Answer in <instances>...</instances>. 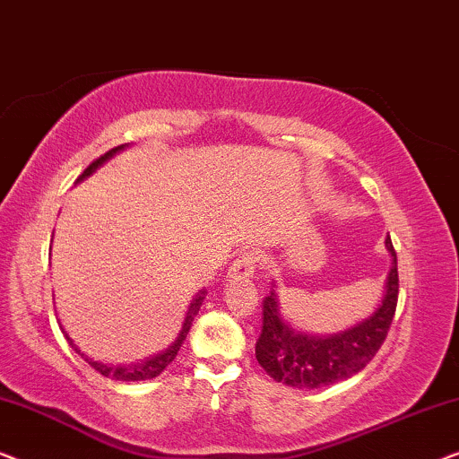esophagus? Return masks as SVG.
I'll return each instance as SVG.
<instances>
[{
    "label": "esophagus",
    "instance_id": "esophagus-1",
    "mask_svg": "<svg viewBox=\"0 0 459 459\" xmlns=\"http://www.w3.org/2000/svg\"><path fill=\"white\" fill-rule=\"evenodd\" d=\"M257 268V254L254 251H245L232 262V266L229 270V279H245V276H254Z\"/></svg>",
    "mask_w": 459,
    "mask_h": 459
}]
</instances>
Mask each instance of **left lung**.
<instances>
[{
  "mask_svg": "<svg viewBox=\"0 0 459 459\" xmlns=\"http://www.w3.org/2000/svg\"><path fill=\"white\" fill-rule=\"evenodd\" d=\"M391 254L385 297L377 312L359 325L328 337H314L295 331L279 312V295L273 289L262 306V334L255 343V358L268 377L295 389H320L341 383L364 370L385 343L397 307L399 274L397 254L391 237L385 238Z\"/></svg>",
  "mask_w": 459,
  "mask_h": 459,
  "instance_id": "left-lung-1",
  "label": "left lung"
}]
</instances>
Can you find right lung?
Masks as SVG:
<instances>
[{"label": "right lung", "instance_id": "right-lung-1", "mask_svg": "<svg viewBox=\"0 0 459 459\" xmlns=\"http://www.w3.org/2000/svg\"><path fill=\"white\" fill-rule=\"evenodd\" d=\"M125 147H126V145H118V147H114V150H109V152L103 153V156H100L98 160H93V162L85 168V172L81 174L79 180L87 178L89 174L98 170V168H100L103 162H106V160L112 158L116 152L125 150ZM204 295H205V291H199L195 297H193V301H191V306H189V312H186V318H185V322H183V328H180L177 341H174V343H172L170 347H168L166 351L158 353V356H153V358H147V359H143V361H137V364H128V366H108V364H101V361H93L91 358H87L85 353H82V351L79 350V345H74V341L68 337V333L64 331V328H62V333H64V337H66L68 343L73 345V350H74L76 353H79L81 358H85L87 364L91 366L93 370H98V372L101 374V377L112 378V380H122V383H133V380H150V378H156L158 374H162V372L166 370V366L172 364V359L177 358L180 345H183V341L186 339V333H189V328H191V325H193V318H195L197 312H199V307H202Z\"/></svg>", "mask_w": 459, "mask_h": 459}]
</instances>
